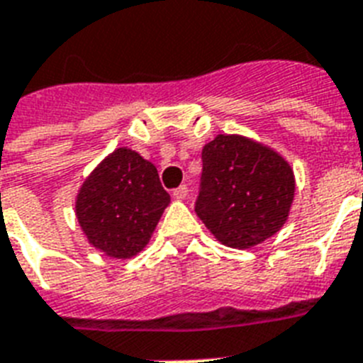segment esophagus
<instances>
[{
    "mask_svg": "<svg viewBox=\"0 0 363 363\" xmlns=\"http://www.w3.org/2000/svg\"><path fill=\"white\" fill-rule=\"evenodd\" d=\"M186 196H188V188L186 186H179V188H175V190H173V197H175V199L182 201V199H186Z\"/></svg>",
    "mask_w": 363,
    "mask_h": 363,
    "instance_id": "esophagus-1",
    "label": "esophagus"
}]
</instances>
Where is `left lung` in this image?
Instances as JSON below:
<instances>
[{"label":"left lung","instance_id":"8db88e82","mask_svg":"<svg viewBox=\"0 0 363 363\" xmlns=\"http://www.w3.org/2000/svg\"><path fill=\"white\" fill-rule=\"evenodd\" d=\"M196 212L219 242L251 249L286 223L295 196L294 169L267 145L218 135L203 147Z\"/></svg>","mask_w":363,"mask_h":363}]
</instances>
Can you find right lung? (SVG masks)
Instances as JSON below:
<instances>
[{
	"instance_id": "add662e5",
	"label": "right lung",
	"mask_w": 363,
	"mask_h": 363,
	"mask_svg": "<svg viewBox=\"0 0 363 363\" xmlns=\"http://www.w3.org/2000/svg\"><path fill=\"white\" fill-rule=\"evenodd\" d=\"M167 205L157 167L118 147L86 177L75 216L94 247L111 258H130L147 245Z\"/></svg>"
}]
</instances>
